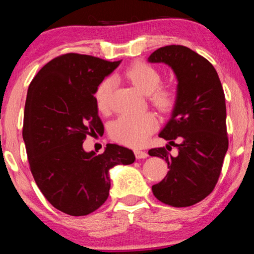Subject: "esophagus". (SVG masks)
<instances>
[{"label": "esophagus", "mask_w": 254, "mask_h": 254, "mask_svg": "<svg viewBox=\"0 0 254 254\" xmlns=\"http://www.w3.org/2000/svg\"><path fill=\"white\" fill-rule=\"evenodd\" d=\"M135 154V157H136L137 159H142V158H147L148 157V152L145 151H142V150H135L134 151Z\"/></svg>", "instance_id": "34e87169"}]
</instances>
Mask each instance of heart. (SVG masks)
Masks as SVG:
<instances>
[{
    "label": "heart",
    "instance_id": "obj_1",
    "mask_svg": "<svg viewBox=\"0 0 254 254\" xmlns=\"http://www.w3.org/2000/svg\"><path fill=\"white\" fill-rule=\"evenodd\" d=\"M125 77L142 93L159 112L168 113L176 105L177 96L169 86H162V74L154 65L136 62L124 71ZM113 92V79L107 77L99 82L93 93L97 109L105 113L110 110ZM157 128V120L151 113L141 116L123 114L111 124L109 133L112 140L128 147H141Z\"/></svg>",
    "mask_w": 254,
    "mask_h": 254
}]
</instances>
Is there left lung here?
<instances>
[{"label": "left lung", "mask_w": 254, "mask_h": 254, "mask_svg": "<svg viewBox=\"0 0 254 254\" xmlns=\"http://www.w3.org/2000/svg\"><path fill=\"white\" fill-rule=\"evenodd\" d=\"M148 61L170 65L178 79L171 119L159 133L175 144L178 156L173 157L165 148L149 150L150 156L165 159L169 168L152 193L169 206H193L213 192L228 150L223 88L213 64L182 45L158 48ZM175 139L181 142L175 144Z\"/></svg>", "instance_id": "8db88e82"}]
</instances>
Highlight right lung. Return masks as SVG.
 <instances>
[{
    "mask_svg": "<svg viewBox=\"0 0 254 254\" xmlns=\"http://www.w3.org/2000/svg\"><path fill=\"white\" fill-rule=\"evenodd\" d=\"M121 61L68 53L53 59L27 90L23 138L30 170L52 206L71 216L98 209L109 197L110 169L134 163L130 149L106 144L86 152V135L104 133L93 93Z\"/></svg>",
    "mask_w": 254,
    "mask_h": 254,
    "instance_id": "1",
    "label": "right lung"
}]
</instances>
